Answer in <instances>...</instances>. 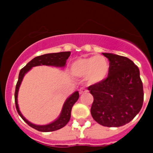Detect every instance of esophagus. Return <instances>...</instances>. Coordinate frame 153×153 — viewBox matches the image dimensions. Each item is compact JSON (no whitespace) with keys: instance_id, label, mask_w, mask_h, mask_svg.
I'll use <instances>...</instances> for the list:
<instances>
[{"instance_id":"34e87169","label":"esophagus","mask_w":153,"mask_h":153,"mask_svg":"<svg viewBox=\"0 0 153 153\" xmlns=\"http://www.w3.org/2000/svg\"><path fill=\"white\" fill-rule=\"evenodd\" d=\"M88 92L87 89L85 88H84V87H82V88H80V89H79V93H80V94H84V93H85V92Z\"/></svg>"}]
</instances>
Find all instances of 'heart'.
Wrapping results in <instances>:
<instances>
[{
    "instance_id": "1",
    "label": "heart",
    "mask_w": 153,
    "mask_h": 153,
    "mask_svg": "<svg viewBox=\"0 0 153 153\" xmlns=\"http://www.w3.org/2000/svg\"><path fill=\"white\" fill-rule=\"evenodd\" d=\"M110 63L102 55L79 57L71 65V73L78 78H85L89 84L100 83L108 76Z\"/></svg>"
}]
</instances>
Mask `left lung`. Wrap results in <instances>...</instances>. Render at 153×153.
<instances>
[{
	"instance_id": "8db88e82",
	"label": "left lung",
	"mask_w": 153,
	"mask_h": 153,
	"mask_svg": "<svg viewBox=\"0 0 153 153\" xmlns=\"http://www.w3.org/2000/svg\"><path fill=\"white\" fill-rule=\"evenodd\" d=\"M102 54L110 61V72L104 81L88 87L94 98L91 114L102 126H123L133 120L143 104L139 69L126 57L110 53Z\"/></svg>"
}]
</instances>
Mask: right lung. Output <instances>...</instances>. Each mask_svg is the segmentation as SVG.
Instances as JSON below:
<instances>
[{
    "label": "right lung",
    "instance_id": "obj_1",
    "mask_svg": "<svg viewBox=\"0 0 153 153\" xmlns=\"http://www.w3.org/2000/svg\"><path fill=\"white\" fill-rule=\"evenodd\" d=\"M71 55L70 51H65V52H60V53H47V54L41 55L36 57L33 58L32 61H29L23 68L21 69L19 75V80H18L17 85L15 87V106L16 110L19 113V116L21 117L26 124H28L30 127L42 132H50L57 131L65 127L71 118V112L72 109L73 105L76 102V101L79 98V93L78 91H75L73 92L72 94L69 96L68 98L65 100V103L63 105L61 112L59 115L58 117L53 122L50 124H44V125H39V124H35L31 123L30 121L27 120L25 117L22 114L21 111L19 110V104H18V94H19V87L21 85L22 82L23 80V78L25 76L29 71L33 68V67L41 66V65H47V66H53L58 67V68H63L65 66L66 61Z\"/></svg>",
    "mask_w": 153,
    "mask_h": 153
}]
</instances>
